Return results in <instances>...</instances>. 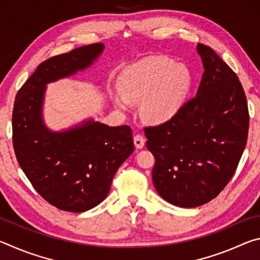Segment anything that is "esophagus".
Segmentation results:
<instances>
[{"instance_id": "esophagus-1", "label": "esophagus", "mask_w": 260, "mask_h": 260, "mask_svg": "<svg viewBox=\"0 0 260 260\" xmlns=\"http://www.w3.org/2000/svg\"><path fill=\"white\" fill-rule=\"evenodd\" d=\"M144 143H146V140H144L142 135L138 134L134 136V144L136 149H142L144 147Z\"/></svg>"}]
</instances>
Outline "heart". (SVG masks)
Instances as JSON below:
<instances>
[{"instance_id":"b5f03b06","label":"heart","mask_w":260,"mask_h":260,"mask_svg":"<svg viewBox=\"0 0 260 260\" xmlns=\"http://www.w3.org/2000/svg\"><path fill=\"white\" fill-rule=\"evenodd\" d=\"M190 83V73L183 65H174L166 58H148L122 71L118 80L121 96H113V104L127 111L129 103L141 102L144 120L165 124L181 111Z\"/></svg>"}]
</instances>
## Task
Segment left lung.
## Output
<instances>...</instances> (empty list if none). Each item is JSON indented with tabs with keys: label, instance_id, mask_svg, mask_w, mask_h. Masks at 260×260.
Returning <instances> with one entry per match:
<instances>
[{
	"label": "left lung",
	"instance_id": "left-lung-1",
	"mask_svg": "<svg viewBox=\"0 0 260 260\" xmlns=\"http://www.w3.org/2000/svg\"><path fill=\"white\" fill-rule=\"evenodd\" d=\"M204 73L193 99L171 121L147 127L155 156L152 182L161 199L179 208L208 203L230 182L249 129L245 94L233 70L210 47H196Z\"/></svg>",
	"mask_w": 260,
	"mask_h": 260
}]
</instances>
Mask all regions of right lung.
<instances>
[{"label": "right lung", "instance_id": "1", "mask_svg": "<svg viewBox=\"0 0 260 260\" xmlns=\"http://www.w3.org/2000/svg\"><path fill=\"white\" fill-rule=\"evenodd\" d=\"M103 43L83 46L39 65L17 93L12 141L21 170L48 203L85 212L108 196L119 166L134 151L128 126L112 127L86 118L68 128L47 126V85L83 72L99 60Z\"/></svg>", "mask_w": 260, "mask_h": 260}]
</instances>
